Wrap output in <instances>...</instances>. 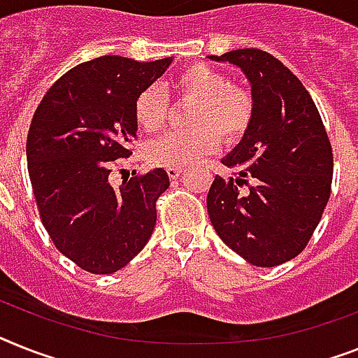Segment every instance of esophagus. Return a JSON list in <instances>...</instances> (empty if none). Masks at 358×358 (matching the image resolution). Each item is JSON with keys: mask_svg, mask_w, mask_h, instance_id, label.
I'll list each match as a JSON object with an SVG mask.
<instances>
[{"mask_svg": "<svg viewBox=\"0 0 358 358\" xmlns=\"http://www.w3.org/2000/svg\"><path fill=\"white\" fill-rule=\"evenodd\" d=\"M181 172H182V168H179V166L166 168V173H168V177H170V179H177V177L181 176Z\"/></svg>", "mask_w": 358, "mask_h": 358, "instance_id": "1", "label": "esophagus"}]
</instances>
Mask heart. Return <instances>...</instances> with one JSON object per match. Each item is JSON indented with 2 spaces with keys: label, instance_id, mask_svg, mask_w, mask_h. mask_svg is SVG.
Returning <instances> with one entry per match:
<instances>
[{
  "label": "heart",
  "instance_id": "heart-1",
  "mask_svg": "<svg viewBox=\"0 0 358 358\" xmlns=\"http://www.w3.org/2000/svg\"><path fill=\"white\" fill-rule=\"evenodd\" d=\"M181 99L194 100L186 131H168L152 138L144 155L157 166H186L221 144H236L249 133L256 115L252 91L238 82H227L221 71L206 64H192L170 82ZM135 122L144 131H159L166 120V100L157 85H146L133 102Z\"/></svg>",
  "mask_w": 358,
  "mask_h": 358
}]
</instances>
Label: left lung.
Here are the masks:
<instances>
[{"label": "left lung", "mask_w": 358, "mask_h": 358, "mask_svg": "<svg viewBox=\"0 0 358 358\" xmlns=\"http://www.w3.org/2000/svg\"><path fill=\"white\" fill-rule=\"evenodd\" d=\"M210 58L243 71L256 115L223 159L232 176H215L208 215L241 258L276 267L296 258L320 223L331 196V143L309 91L278 58L252 47Z\"/></svg>", "instance_id": "8db88e82"}]
</instances>
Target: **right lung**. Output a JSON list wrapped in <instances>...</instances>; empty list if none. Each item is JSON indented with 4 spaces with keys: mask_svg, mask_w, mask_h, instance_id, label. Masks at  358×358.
<instances>
[{
    "mask_svg": "<svg viewBox=\"0 0 358 358\" xmlns=\"http://www.w3.org/2000/svg\"><path fill=\"white\" fill-rule=\"evenodd\" d=\"M172 58L100 56L49 87L27 135V166L40 220L64 256L91 274L117 273L148 243L157 199L170 186L162 168L109 182L137 138L133 102Z\"/></svg>",
    "mask_w": 358,
    "mask_h": 358,
    "instance_id": "add662e5",
    "label": "right lung"
}]
</instances>
